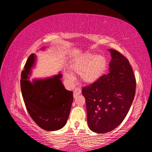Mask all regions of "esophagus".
Returning a JSON list of instances; mask_svg holds the SVG:
<instances>
[{"label":"esophagus","mask_w":152,"mask_h":152,"mask_svg":"<svg viewBox=\"0 0 152 152\" xmlns=\"http://www.w3.org/2000/svg\"><path fill=\"white\" fill-rule=\"evenodd\" d=\"M81 93V88L80 87H76L74 90V97L76 98L78 95Z\"/></svg>","instance_id":"34e87169"}]
</instances>
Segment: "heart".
<instances>
[{"mask_svg": "<svg viewBox=\"0 0 152 152\" xmlns=\"http://www.w3.org/2000/svg\"><path fill=\"white\" fill-rule=\"evenodd\" d=\"M107 60L103 56L85 53L71 64V70L80 74V78L85 83H92L97 80L106 70ZM65 77L70 82L74 80V75L66 72Z\"/></svg>", "mask_w": 152, "mask_h": 152, "instance_id": "b5f03b06", "label": "heart"}]
</instances>
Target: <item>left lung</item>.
I'll return each instance as SVG.
<instances>
[{"label":"left lung","mask_w":152,"mask_h":152,"mask_svg":"<svg viewBox=\"0 0 152 152\" xmlns=\"http://www.w3.org/2000/svg\"><path fill=\"white\" fill-rule=\"evenodd\" d=\"M109 51V73L82 89L88 127L98 133L113 131L123 122L135 94L136 80L129 60L117 50Z\"/></svg>","instance_id":"8db88e82"}]
</instances>
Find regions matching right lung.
<instances>
[{
	"label": "right lung",
	"instance_id": "obj_1",
	"mask_svg": "<svg viewBox=\"0 0 152 152\" xmlns=\"http://www.w3.org/2000/svg\"><path fill=\"white\" fill-rule=\"evenodd\" d=\"M35 55L27 59L20 76V88L25 107L36 124L46 131H56L66 125L73 101L72 91H67L61 74L52 78L28 80Z\"/></svg>",
	"mask_w": 152,
	"mask_h": 152
}]
</instances>
